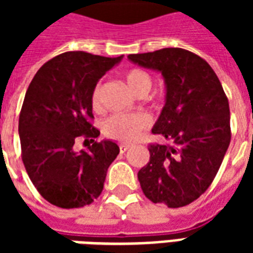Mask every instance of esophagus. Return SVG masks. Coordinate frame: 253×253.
<instances>
[{
    "label": "esophagus",
    "mask_w": 253,
    "mask_h": 253,
    "mask_svg": "<svg viewBox=\"0 0 253 253\" xmlns=\"http://www.w3.org/2000/svg\"><path fill=\"white\" fill-rule=\"evenodd\" d=\"M119 149H121L122 153H125L126 150H128V149H130V145H127V143H121V146H119Z\"/></svg>",
    "instance_id": "1"
}]
</instances>
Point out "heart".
<instances>
[{"label": "heart", "mask_w": 253, "mask_h": 253, "mask_svg": "<svg viewBox=\"0 0 253 253\" xmlns=\"http://www.w3.org/2000/svg\"><path fill=\"white\" fill-rule=\"evenodd\" d=\"M126 84L134 93H148L152 88V78L148 73L141 69H131L125 76ZM100 85H96L90 96V104L93 110L100 108ZM149 126V119L141 114L134 115H112L103 125V131L107 137L121 141V142H131L135 141L142 130Z\"/></svg>", "instance_id": "heart-1"}]
</instances>
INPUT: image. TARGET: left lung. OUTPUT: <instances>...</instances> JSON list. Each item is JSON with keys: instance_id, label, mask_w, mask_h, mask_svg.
Here are the masks:
<instances>
[{"instance_id": "1", "label": "left lung", "mask_w": 253, "mask_h": 253, "mask_svg": "<svg viewBox=\"0 0 253 253\" xmlns=\"http://www.w3.org/2000/svg\"><path fill=\"white\" fill-rule=\"evenodd\" d=\"M128 61L161 73L165 104L152 131L169 145H149L150 160L138 172L153 203L186 206L209 188L230 143L228 97L211 66L183 48L131 54Z\"/></svg>"}]
</instances>
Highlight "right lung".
I'll return each mask as SVG.
<instances>
[{
    "label": "right lung",
    "instance_id": "obj_1",
    "mask_svg": "<svg viewBox=\"0 0 253 253\" xmlns=\"http://www.w3.org/2000/svg\"><path fill=\"white\" fill-rule=\"evenodd\" d=\"M122 59L63 52L44 63L28 86L19 119L21 157L36 190L55 206L84 207L103 191L119 146L111 139L94 142L100 131L89 123L90 96ZM80 136L94 141L86 152L74 150Z\"/></svg>",
    "mask_w": 253,
    "mask_h": 253
}]
</instances>
